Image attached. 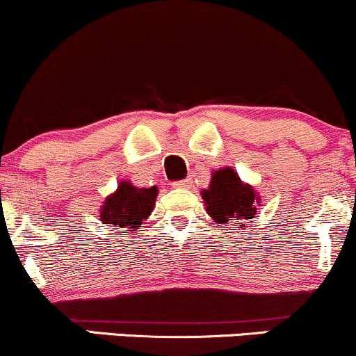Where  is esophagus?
<instances>
[{"mask_svg": "<svg viewBox=\"0 0 356 356\" xmlns=\"http://www.w3.org/2000/svg\"><path fill=\"white\" fill-rule=\"evenodd\" d=\"M191 184H192V179L187 177V179H181V181H174L172 187H175V189H187V187H191Z\"/></svg>", "mask_w": 356, "mask_h": 356, "instance_id": "1", "label": "esophagus"}]
</instances>
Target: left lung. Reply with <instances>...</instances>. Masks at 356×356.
I'll return each mask as SVG.
<instances>
[{
	"label": "left lung",
	"instance_id": "left-lung-1",
	"mask_svg": "<svg viewBox=\"0 0 356 356\" xmlns=\"http://www.w3.org/2000/svg\"><path fill=\"white\" fill-rule=\"evenodd\" d=\"M202 199L209 216L219 224L249 220L256 216L257 197L254 189L241 182L239 175L229 167L212 174L211 186L202 192Z\"/></svg>",
	"mask_w": 356,
	"mask_h": 356
}]
</instances>
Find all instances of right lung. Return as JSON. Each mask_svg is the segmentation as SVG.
Returning <instances> with one entry per match:
<instances>
[{"mask_svg": "<svg viewBox=\"0 0 356 356\" xmlns=\"http://www.w3.org/2000/svg\"><path fill=\"white\" fill-rule=\"evenodd\" d=\"M157 187L138 189L132 184L122 182L115 194L105 199L100 219L115 229H137L152 212Z\"/></svg>", "mask_w": 356, "mask_h": 356, "instance_id": "obj_1", "label": "right lung"}]
</instances>
